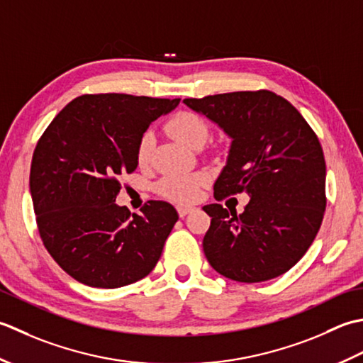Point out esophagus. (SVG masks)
I'll return each instance as SVG.
<instances>
[{
  "instance_id": "34e87169",
  "label": "esophagus",
  "mask_w": 363,
  "mask_h": 363,
  "mask_svg": "<svg viewBox=\"0 0 363 363\" xmlns=\"http://www.w3.org/2000/svg\"><path fill=\"white\" fill-rule=\"evenodd\" d=\"M191 210H192L191 206H184V205H179V206H177V211H179V216H180V218L186 216V214H188Z\"/></svg>"
}]
</instances>
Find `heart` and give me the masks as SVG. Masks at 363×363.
I'll list each match as a JSON object with an SVG mask.
<instances>
[{
    "label": "heart",
    "mask_w": 363,
    "mask_h": 363,
    "mask_svg": "<svg viewBox=\"0 0 363 363\" xmlns=\"http://www.w3.org/2000/svg\"><path fill=\"white\" fill-rule=\"evenodd\" d=\"M166 130L174 139L183 145L196 149L203 145L210 135V128L201 116L191 111H180L171 117L166 123ZM155 150V138L152 131H145L139 138L136 145V161L139 166H147L152 161ZM206 184V175L196 174H169L157 183V192L160 196L169 199L177 203H192L202 194V189Z\"/></svg>",
    "instance_id": "obj_1"
}]
</instances>
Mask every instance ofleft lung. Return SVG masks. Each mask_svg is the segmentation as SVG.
Wrapping results in <instances>:
<instances>
[{"instance_id":"8db88e82","label":"left lung","mask_w":363,"mask_h":363,"mask_svg":"<svg viewBox=\"0 0 363 363\" xmlns=\"http://www.w3.org/2000/svg\"><path fill=\"white\" fill-rule=\"evenodd\" d=\"M232 136L214 197L247 192L241 214L205 205L203 252L214 271L255 284L285 274L312 246L326 210V161L316 133L290 101L260 89L184 99Z\"/></svg>"}]
</instances>
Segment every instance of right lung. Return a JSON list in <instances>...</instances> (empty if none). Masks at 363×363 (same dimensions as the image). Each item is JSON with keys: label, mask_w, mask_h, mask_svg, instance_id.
I'll return each instance as SVG.
<instances>
[{"label": "right lung", "mask_w": 363, "mask_h": 363, "mask_svg": "<svg viewBox=\"0 0 363 363\" xmlns=\"http://www.w3.org/2000/svg\"><path fill=\"white\" fill-rule=\"evenodd\" d=\"M180 99L86 94L72 100L35 145L29 188L37 230L53 260L78 282L119 288L150 274L179 214L167 202L140 214L116 205L121 179L138 166L150 122Z\"/></svg>", "instance_id": "1"}]
</instances>
